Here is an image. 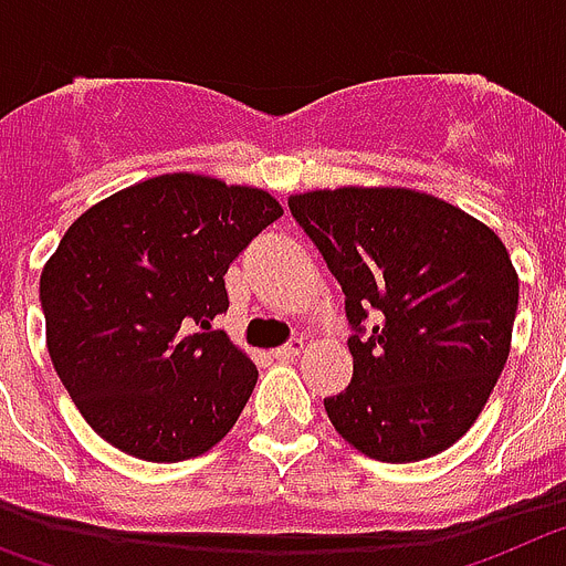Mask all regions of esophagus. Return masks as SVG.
Returning <instances> with one entry per match:
<instances>
[{
	"label": "esophagus",
	"mask_w": 566,
	"mask_h": 566,
	"mask_svg": "<svg viewBox=\"0 0 566 566\" xmlns=\"http://www.w3.org/2000/svg\"><path fill=\"white\" fill-rule=\"evenodd\" d=\"M302 350H304L302 338H293V342L276 347V350H273V358H276V361H290V358H296Z\"/></svg>",
	"instance_id": "obj_1"
}]
</instances>
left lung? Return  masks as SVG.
Returning <instances> with one entry per match:
<instances>
[{
  "label": "left lung",
  "instance_id": "1",
  "mask_svg": "<svg viewBox=\"0 0 566 566\" xmlns=\"http://www.w3.org/2000/svg\"><path fill=\"white\" fill-rule=\"evenodd\" d=\"M342 284L353 381L324 399L344 441L407 464L464 436L507 365L518 276L499 235L407 188L287 199Z\"/></svg>",
  "mask_w": 566,
  "mask_h": 566
}]
</instances>
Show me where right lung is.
<instances>
[{
  "label": "right lung",
  "mask_w": 566,
  "mask_h": 566,
  "mask_svg": "<svg viewBox=\"0 0 566 566\" xmlns=\"http://www.w3.org/2000/svg\"><path fill=\"white\" fill-rule=\"evenodd\" d=\"M279 216L259 188L165 174L67 228L39 279L48 353L107 444L161 464L228 436L259 370L213 318L230 262Z\"/></svg>",
  "instance_id": "obj_1"
}]
</instances>
